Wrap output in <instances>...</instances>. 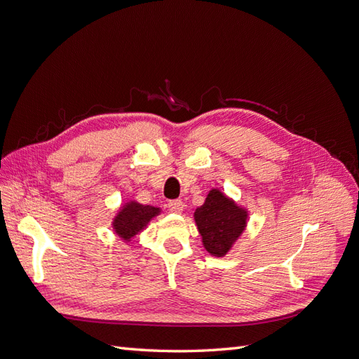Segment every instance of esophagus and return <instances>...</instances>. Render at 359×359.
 <instances>
[{"mask_svg": "<svg viewBox=\"0 0 359 359\" xmlns=\"http://www.w3.org/2000/svg\"><path fill=\"white\" fill-rule=\"evenodd\" d=\"M168 208L173 214H181L184 211V202L182 201H170Z\"/></svg>", "mask_w": 359, "mask_h": 359, "instance_id": "esophagus-1", "label": "esophagus"}]
</instances>
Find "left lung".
Segmentation results:
<instances>
[{
  "mask_svg": "<svg viewBox=\"0 0 359 359\" xmlns=\"http://www.w3.org/2000/svg\"><path fill=\"white\" fill-rule=\"evenodd\" d=\"M248 210L219 187L206 194L203 205L194 210V223L203 248L214 257H224L247 229Z\"/></svg>",
  "mask_w": 359,
  "mask_h": 359,
  "instance_id": "8db88e82",
  "label": "left lung"
}]
</instances>
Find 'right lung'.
Listing matches in <instances>:
<instances>
[{
    "instance_id": "right-lung-1",
    "label": "right lung",
    "mask_w": 359,
    "mask_h": 359,
    "mask_svg": "<svg viewBox=\"0 0 359 359\" xmlns=\"http://www.w3.org/2000/svg\"><path fill=\"white\" fill-rule=\"evenodd\" d=\"M163 210L160 206L142 205L135 199H127L119 205V208L112 217V231L121 241L132 243L133 238L144 232L147 226Z\"/></svg>"
}]
</instances>
